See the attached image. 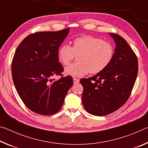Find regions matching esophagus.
I'll return each instance as SVG.
<instances>
[{"label": "esophagus", "mask_w": 148, "mask_h": 148, "mask_svg": "<svg viewBox=\"0 0 148 148\" xmlns=\"http://www.w3.org/2000/svg\"><path fill=\"white\" fill-rule=\"evenodd\" d=\"M73 82H74V84H76L77 83H79V79H77V78H76V77H74V78H73Z\"/></svg>", "instance_id": "34e87169"}]
</instances>
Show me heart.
<instances>
[{"instance_id":"1","label":"heart","mask_w":148,"mask_h":148,"mask_svg":"<svg viewBox=\"0 0 148 148\" xmlns=\"http://www.w3.org/2000/svg\"><path fill=\"white\" fill-rule=\"evenodd\" d=\"M114 54L112 45L101 38L82 36L74 38L72 47L63 44L58 50V58L64 65H69L77 56V62L65 69V73L81 77L90 72L101 73L111 62Z\"/></svg>"}]
</instances>
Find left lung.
Returning <instances> with one entry per match:
<instances>
[{
  "label": "left lung",
  "instance_id": "obj_1",
  "mask_svg": "<svg viewBox=\"0 0 148 148\" xmlns=\"http://www.w3.org/2000/svg\"><path fill=\"white\" fill-rule=\"evenodd\" d=\"M116 47L107 68L89 78H82V102L86 111L104 116L121 108L131 95L138 71V59L127 41L110 33Z\"/></svg>",
  "mask_w": 148,
  "mask_h": 148
}]
</instances>
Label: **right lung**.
<instances>
[{"label":"right lung","mask_w":148,"mask_h":148,"mask_svg":"<svg viewBox=\"0 0 148 148\" xmlns=\"http://www.w3.org/2000/svg\"><path fill=\"white\" fill-rule=\"evenodd\" d=\"M69 32V28L34 32L15 51L12 62L14 86L25 105L35 113L49 116L58 112L73 84L71 76L61 74L64 69L57 56ZM58 75L62 76L59 80L52 79Z\"/></svg>","instance_id":"obj_1"}]
</instances>
